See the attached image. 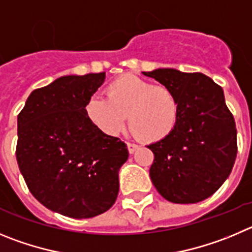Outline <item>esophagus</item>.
Returning a JSON list of instances; mask_svg holds the SVG:
<instances>
[{"mask_svg": "<svg viewBox=\"0 0 252 252\" xmlns=\"http://www.w3.org/2000/svg\"><path fill=\"white\" fill-rule=\"evenodd\" d=\"M126 147H128V151L130 154L134 153V152L139 148V147H138V144H134V143H126Z\"/></svg>", "mask_w": 252, "mask_h": 252, "instance_id": "1", "label": "esophagus"}]
</instances>
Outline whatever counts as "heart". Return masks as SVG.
<instances>
[{
  "label": "heart",
  "instance_id": "heart-1",
  "mask_svg": "<svg viewBox=\"0 0 252 252\" xmlns=\"http://www.w3.org/2000/svg\"><path fill=\"white\" fill-rule=\"evenodd\" d=\"M106 98L93 95L84 106L90 122L101 133L115 137L129 126L143 142L165 139L180 119V99L167 85H153L134 74L115 78L105 89Z\"/></svg>",
  "mask_w": 252,
  "mask_h": 252
}]
</instances>
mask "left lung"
<instances>
[{"label": "left lung", "instance_id": "8db88e82", "mask_svg": "<svg viewBox=\"0 0 252 252\" xmlns=\"http://www.w3.org/2000/svg\"><path fill=\"white\" fill-rule=\"evenodd\" d=\"M174 90L180 119L165 139L149 144V176L160 196L173 203H197L227 180L237 154V130L223 90L201 72L176 69L143 71Z\"/></svg>", "mask_w": 252, "mask_h": 252}]
</instances>
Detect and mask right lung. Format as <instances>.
<instances>
[{"label":"right lung","mask_w":252,"mask_h":252,"mask_svg":"<svg viewBox=\"0 0 252 252\" xmlns=\"http://www.w3.org/2000/svg\"><path fill=\"white\" fill-rule=\"evenodd\" d=\"M105 72L69 75L33 90L17 115L16 159L32 196L71 219L109 210L128 148L101 133L84 112Z\"/></svg>","instance_id":"right-lung-1"}]
</instances>
